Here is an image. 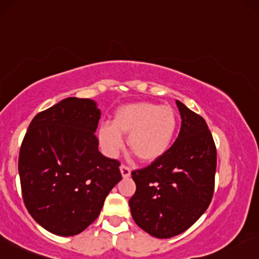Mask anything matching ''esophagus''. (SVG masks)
<instances>
[{"instance_id":"34e87169","label":"esophagus","mask_w":259,"mask_h":259,"mask_svg":"<svg viewBox=\"0 0 259 259\" xmlns=\"http://www.w3.org/2000/svg\"><path fill=\"white\" fill-rule=\"evenodd\" d=\"M120 172H121V176L125 179V177H129L130 174H132V170H130V167L127 166V165H124L121 164L120 165Z\"/></svg>"}]
</instances>
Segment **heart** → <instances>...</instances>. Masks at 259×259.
Masks as SVG:
<instances>
[{"label": "heart", "instance_id": "1", "mask_svg": "<svg viewBox=\"0 0 259 259\" xmlns=\"http://www.w3.org/2000/svg\"><path fill=\"white\" fill-rule=\"evenodd\" d=\"M176 129L177 114L172 107L140 102L119 108L113 124L100 127L99 139L106 153L113 157L123 147V134H129L133 153L143 161H153L169 149Z\"/></svg>", "mask_w": 259, "mask_h": 259}]
</instances>
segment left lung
Here are the masks:
<instances>
[{"label":"left lung","instance_id":"1","mask_svg":"<svg viewBox=\"0 0 259 259\" xmlns=\"http://www.w3.org/2000/svg\"><path fill=\"white\" fill-rule=\"evenodd\" d=\"M176 105L182 119L176 141L147 167L132 172L133 219L159 239L179 235L197 222L214 188L217 153L206 121L179 100Z\"/></svg>","mask_w":259,"mask_h":259}]
</instances>
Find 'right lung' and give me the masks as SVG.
Instances as JSON below:
<instances>
[{"instance_id": "obj_1", "label": "right lung", "mask_w": 259, "mask_h": 259, "mask_svg": "<svg viewBox=\"0 0 259 259\" xmlns=\"http://www.w3.org/2000/svg\"><path fill=\"white\" fill-rule=\"evenodd\" d=\"M100 116L94 100L64 99L35 116L21 143L18 167L25 206L55 235L88 228L121 180L119 161L99 152Z\"/></svg>"}]
</instances>
